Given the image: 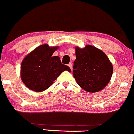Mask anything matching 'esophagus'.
Listing matches in <instances>:
<instances>
[{"instance_id":"34e87169","label":"esophagus","mask_w":134,"mask_h":134,"mask_svg":"<svg viewBox=\"0 0 134 134\" xmlns=\"http://www.w3.org/2000/svg\"><path fill=\"white\" fill-rule=\"evenodd\" d=\"M68 66H69L71 70H72V63H70V64H68Z\"/></svg>"}]
</instances>
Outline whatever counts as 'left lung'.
Here are the masks:
<instances>
[{
    "mask_svg": "<svg viewBox=\"0 0 134 134\" xmlns=\"http://www.w3.org/2000/svg\"><path fill=\"white\" fill-rule=\"evenodd\" d=\"M73 75L80 87L95 93L109 83L113 72V64L101 50L88 44L83 49L76 47Z\"/></svg>",
    "mask_w": 134,
    "mask_h": 134,
    "instance_id": "8db88e82",
    "label": "left lung"
}]
</instances>
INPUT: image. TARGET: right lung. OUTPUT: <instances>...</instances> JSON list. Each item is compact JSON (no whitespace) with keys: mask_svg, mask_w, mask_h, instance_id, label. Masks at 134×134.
<instances>
[{"mask_svg":"<svg viewBox=\"0 0 134 134\" xmlns=\"http://www.w3.org/2000/svg\"><path fill=\"white\" fill-rule=\"evenodd\" d=\"M58 48L42 44L24 58L20 73L21 80L28 88L37 92L43 91L53 85L62 72H70V68L62 64L58 56H53Z\"/></svg>","mask_w":134,"mask_h":134,"instance_id":"add662e5","label":"right lung"}]
</instances>
